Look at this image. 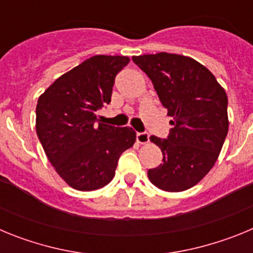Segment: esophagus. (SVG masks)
<instances>
[{
  "mask_svg": "<svg viewBox=\"0 0 253 253\" xmlns=\"http://www.w3.org/2000/svg\"><path fill=\"white\" fill-rule=\"evenodd\" d=\"M137 142L140 144H146L149 142V134L147 131H142V133H137Z\"/></svg>",
  "mask_w": 253,
  "mask_h": 253,
  "instance_id": "obj_1",
  "label": "esophagus"
}]
</instances>
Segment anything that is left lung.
I'll return each instance as SVG.
<instances>
[{
    "instance_id": "8db88e82",
    "label": "left lung",
    "mask_w": 253,
    "mask_h": 253,
    "mask_svg": "<svg viewBox=\"0 0 253 253\" xmlns=\"http://www.w3.org/2000/svg\"><path fill=\"white\" fill-rule=\"evenodd\" d=\"M131 59L151 78L173 125L166 139L149 138L163 154L160 166L148 169L149 181L171 193L190 189L211 169L227 137V93L193 58L157 53Z\"/></svg>"
}]
</instances>
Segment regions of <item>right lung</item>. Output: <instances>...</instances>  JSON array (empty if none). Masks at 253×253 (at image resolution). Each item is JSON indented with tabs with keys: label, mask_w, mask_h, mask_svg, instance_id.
<instances>
[{
	"label": "right lung",
	"mask_w": 253,
	"mask_h": 253,
	"mask_svg": "<svg viewBox=\"0 0 253 253\" xmlns=\"http://www.w3.org/2000/svg\"><path fill=\"white\" fill-rule=\"evenodd\" d=\"M123 55H95L60 76L40 96L37 134L58 175L80 191L97 190L115 176L118 161L135 142L129 126L97 124L96 111L111 101Z\"/></svg>",
	"instance_id": "obj_1"
}]
</instances>
